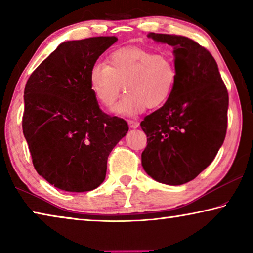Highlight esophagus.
<instances>
[{"label": "esophagus", "mask_w": 253, "mask_h": 253, "mask_svg": "<svg viewBox=\"0 0 253 253\" xmlns=\"http://www.w3.org/2000/svg\"><path fill=\"white\" fill-rule=\"evenodd\" d=\"M128 126H129V128H132V129H135V128H138L139 123L138 122H135V121H128Z\"/></svg>", "instance_id": "esophagus-1"}]
</instances>
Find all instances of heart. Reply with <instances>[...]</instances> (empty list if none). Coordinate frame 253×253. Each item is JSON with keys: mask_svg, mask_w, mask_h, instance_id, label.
I'll use <instances>...</instances> for the list:
<instances>
[{"mask_svg": "<svg viewBox=\"0 0 253 253\" xmlns=\"http://www.w3.org/2000/svg\"><path fill=\"white\" fill-rule=\"evenodd\" d=\"M177 69L172 58L153 54L140 48L115 51L104 62H96L89 71V84L96 99L110 107L124 90L113 111L121 116H136L147 108H158L172 96Z\"/></svg>", "mask_w": 253, "mask_h": 253, "instance_id": "1", "label": "heart"}]
</instances>
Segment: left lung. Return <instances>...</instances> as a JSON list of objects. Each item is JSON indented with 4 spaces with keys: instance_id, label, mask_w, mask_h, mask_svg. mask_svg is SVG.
I'll use <instances>...</instances> for the list:
<instances>
[{
    "instance_id": "left-lung-1",
    "label": "left lung",
    "mask_w": 253,
    "mask_h": 253,
    "mask_svg": "<svg viewBox=\"0 0 253 253\" xmlns=\"http://www.w3.org/2000/svg\"><path fill=\"white\" fill-rule=\"evenodd\" d=\"M173 46L177 78L169 99L140 123L142 166L155 181L182 185L211 164L224 142L229 95L212 54L182 36L148 33Z\"/></svg>"
}]
</instances>
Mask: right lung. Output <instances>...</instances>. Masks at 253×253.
I'll use <instances>...</instances> for the list:
<instances>
[{"label": "right lung", "mask_w": 253, "mask_h": 253, "mask_svg": "<svg viewBox=\"0 0 253 253\" xmlns=\"http://www.w3.org/2000/svg\"><path fill=\"white\" fill-rule=\"evenodd\" d=\"M117 40L62 42L25 84L22 128L34 169L59 190L99 186L110 152L128 131L124 119L102 113L89 84L90 68Z\"/></svg>", "instance_id": "obj_1"}]
</instances>
